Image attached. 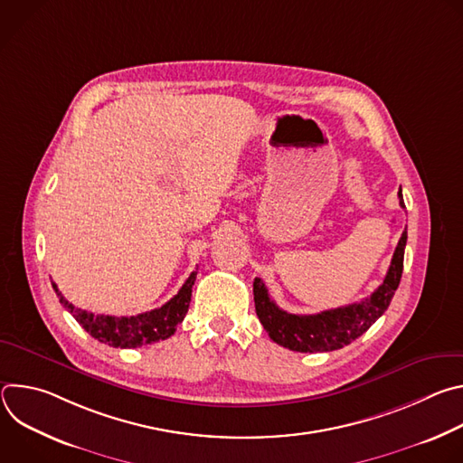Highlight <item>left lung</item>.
Here are the masks:
<instances>
[{"mask_svg": "<svg viewBox=\"0 0 463 463\" xmlns=\"http://www.w3.org/2000/svg\"><path fill=\"white\" fill-rule=\"evenodd\" d=\"M398 195L400 205L405 207L402 188ZM405 245L407 229L393 250L383 284L370 297L350 306L320 311L317 315H295L280 309L271 300L266 284L260 279H254V307L263 329L277 345L302 354L334 352L354 343L390 306L392 297L402 280Z\"/></svg>", "mask_w": 463, "mask_h": 463, "instance_id": "obj_1", "label": "left lung"}]
</instances>
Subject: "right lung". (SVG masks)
Here are the masks:
<instances>
[{
    "label": "right lung",
    "mask_w": 463,
    "mask_h": 463,
    "mask_svg": "<svg viewBox=\"0 0 463 463\" xmlns=\"http://www.w3.org/2000/svg\"><path fill=\"white\" fill-rule=\"evenodd\" d=\"M195 275L197 271H192L177 295H174V298H170L166 304L136 317L95 315L91 311L75 307L71 302L65 300L56 284H52V289L60 298V304H63V307L75 317V320L93 339L113 348H139L174 335L188 311Z\"/></svg>",
    "instance_id": "right-lung-1"
}]
</instances>
